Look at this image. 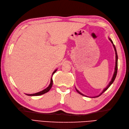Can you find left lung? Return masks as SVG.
Instances as JSON below:
<instances>
[{
	"label": "left lung",
	"mask_w": 129,
	"mask_h": 129,
	"mask_svg": "<svg viewBox=\"0 0 129 129\" xmlns=\"http://www.w3.org/2000/svg\"><path fill=\"white\" fill-rule=\"evenodd\" d=\"M109 39L110 40V41L111 42V43L113 44V47H114V50H115V70H114V74H113V77H112V79H111V81H110V83H109V84L108 85H107V86L105 87V88H104V89H103V91L101 92L100 94L99 95H98V96H93V97H91V98H97V97H98V96H100L101 94H103V93L104 92H105L106 90L108 89L109 87L110 86V85H111L113 83V82L114 81V80H115V78H116V75H117V59H118V56H117V51H116V48H115V45H114V43H113V41H112V40L110 39V38L109 37ZM75 87V89H76V91H77L79 94H81V95H83V96H87L86 95H84V94H82V93L81 92H80L79 91V90L76 88V87ZM89 97V96H88Z\"/></svg>",
	"instance_id": "obj_1"
}]
</instances>
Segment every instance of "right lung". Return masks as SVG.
I'll return each instance as SVG.
<instances>
[{"mask_svg": "<svg viewBox=\"0 0 129 129\" xmlns=\"http://www.w3.org/2000/svg\"><path fill=\"white\" fill-rule=\"evenodd\" d=\"M56 70H57V69L55 70L54 72L53 73V74H52L51 78V79H50V84H49V85L47 87H46V89L42 90V91H39V92H37V93H35V94H25L27 95H28V96H39V95H43L44 94H45V93L48 92L49 90L51 89L52 86H53V79H52V76H53V75L54 74V73L56 72Z\"/></svg>", "mask_w": 129, "mask_h": 129, "instance_id": "add662e5", "label": "right lung"}]
</instances>
